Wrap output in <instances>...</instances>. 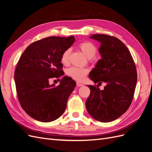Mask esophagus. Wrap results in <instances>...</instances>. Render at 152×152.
I'll return each instance as SVG.
<instances>
[{"mask_svg":"<svg viewBox=\"0 0 152 152\" xmlns=\"http://www.w3.org/2000/svg\"><path fill=\"white\" fill-rule=\"evenodd\" d=\"M76 85H77V86H83V84H82V83H79V82H76Z\"/></svg>","mask_w":152,"mask_h":152,"instance_id":"1","label":"esophagus"}]
</instances>
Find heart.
<instances>
[{
  "label": "heart",
  "mask_w": 152,
  "mask_h": 152,
  "mask_svg": "<svg viewBox=\"0 0 152 152\" xmlns=\"http://www.w3.org/2000/svg\"><path fill=\"white\" fill-rule=\"evenodd\" d=\"M81 51L84 53L85 56L91 59L94 57L96 53V48L94 43L90 42H84L79 44L78 45ZM70 49H67L64 51L61 57V62L63 64L67 65L69 62V57L70 56ZM88 72V70L85 68H79L72 67L67 70V75L73 79L77 81H82L85 76Z\"/></svg>",
  "instance_id": "1"
}]
</instances>
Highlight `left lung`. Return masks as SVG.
Wrapping results in <instances>:
<instances>
[{"mask_svg":"<svg viewBox=\"0 0 152 152\" xmlns=\"http://www.w3.org/2000/svg\"><path fill=\"white\" fill-rule=\"evenodd\" d=\"M91 38L101 43L102 58L89 75L95 83L107 85L100 90L99 86L87 85L90 94L86 108L95 120L109 122L123 114L133 100L137 82V72L133 58L128 48L118 38L95 34Z\"/></svg>","mask_w":152,"mask_h":152,"instance_id":"left-lung-1","label":"left lung"}]
</instances>
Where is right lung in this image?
Wrapping results in <instances>:
<instances>
[{
  "mask_svg": "<svg viewBox=\"0 0 152 152\" xmlns=\"http://www.w3.org/2000/svg\"><path fill=\"white\" fill-rule=\"evenodd\" d=\"M75 40L74 36L43 38L30 44L19 58L14 72L18 98L32 118L48 122L64 112L76 82L66 76L58 86L50 85L49 80L64 74L61 57Z\"/></svg>",
  "mask_w": 152,
  "mask_h": 152,
  "instance_id": "add662e5",
  "label": "right lung"
}]
</instances>
